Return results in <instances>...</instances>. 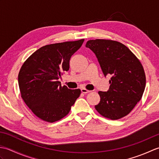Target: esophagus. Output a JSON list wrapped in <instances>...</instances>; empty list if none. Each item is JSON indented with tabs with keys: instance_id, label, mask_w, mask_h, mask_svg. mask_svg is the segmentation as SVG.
Returning a JSON list of instances; mask_svg holds the SVG:
<instances>
[{
	"instance_id": "esophagus-1",
	"label": "esophagus",
	"mask_w": 159,
	"mask_h": 159,
	"mask_svg": "<svg viewBox=\"0 0 159 159\" xmlns=\"http://www.w3.org/2000/svg\"><path fill=\"white\" fill-rule=\"evenodd\" d=\"M81 92L83 93H87L91 92V91L87 90V89H85V88H82V89H81Z\"/></svg>"
}]
</instances>
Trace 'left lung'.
Returning <instances> with one entry per match:
<instances>
[{
  "label": "left lung",
  "mask_w": 159,
  "mask_h": 159,
  "mask_svg": "<svg viewBox=\"0 0 159 159\" xmlns=\"http://www.w3.org/2000/svg\"><path fill=\"white\" fill-rule=\"evenodd\" d=\"M86 47L95 53L104 76L111 74L107 92H98L95 106L101 116L112 120L130 113L141 99L146 74L140 61L123 43L110 39L89 40Z\"/></svg>",
  "instance_id": "1"
}]
</instances>
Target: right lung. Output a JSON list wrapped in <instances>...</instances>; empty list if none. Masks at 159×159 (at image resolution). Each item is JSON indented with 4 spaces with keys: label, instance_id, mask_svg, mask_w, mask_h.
<instances>
[{
    "label": "right lung",
    "instance_id": "add662e5",
    "mask_svg": "<svg viewBox=\"0 0 159 159\" xmlns=\"http://www.w3.org/2000/svg\"><path fill=\"white\" fill-rule=\"evenodd\" d=\"M84 39L46 45L23 63L18 85L24 102L37 117L48 122L59 121L69 113L80 90L70 89L59 79L69 70L70 59Z\"/></svg>",
    "mask_w": 159,
    "mask_h": 159
}]
</instances>
